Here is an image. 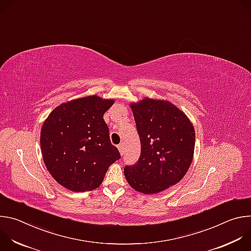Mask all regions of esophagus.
I'll return each instance as SVG.
<instances>
[{
    "instance_id": "esophagus-1",
    "label": "esophagus",
    "mask_w": 251,
    "mask_h": 251,
    "mask_svg": "<svg viewBox=\"0 0 251 251\" xmlns=\"http://www.w3.org/2000/svg\"><path fill=\"white\" fill-rule=\"evenodd\" d=\"M118 149H119L120 154H121V155H123V153H124V146H123V144L118 145Z\"/></svg>"
}]
</instances>
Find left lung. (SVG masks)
Segmentation results:
<instances>
[{
	"label": "left lung",
	"mask_w": 251,
	"mask_h": 251,
	"mask_svg": "<svg viewBox=\"0 0 251 251\" xmlns=\"http://www.w3.org/2000/svg\"><path fill=\"white\" fill-rule=\"evenodd\" d=\"M141 143L139 160L125 166L129 185L157 194L180 182L194 156L196 134L189 118L169 101L145 98L130 104Z\"/></svg>",
	"instance_id": "obj_1"
}]
</instances>
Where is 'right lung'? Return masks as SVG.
<instances>
[{"label": "right lung", "instance_id": "obj_1", "mask_svg": "<svg viewBox=\"0 0 251 251\" xmlns=\"http://www.w3.org/2000/svg\"><path fill=\"white\" fill-rule=\"evenodd\" d=\"M113 103L96 95L75 99L57 106L45 121L41 132L44 162L62 187L74 192L92 191L121 158L103 119Z\"/></svg>", "mask_w": 251, "mask_h": 251}]
</instances>
